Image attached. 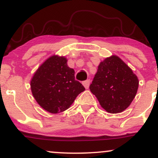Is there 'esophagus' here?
<instances>
[{"label": "esophagus", "mask_w": 158, "mask_h": 158, "mask_svg": "<svg viewBox=\"0 0 158 158\" xmlns=\"http://www.w3.org/2000/svg\"><path fill=\"white\" fill-rule=\"evenodd\" d=\"M82 84L85 86V88H86V89H88V88H89V85H90V80L89 79H88V80H85L84 81H82Z\"/></svg>", "instance_id": "obj_1"}]
</instances>
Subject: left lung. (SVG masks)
I'll return each mask as SVG.
<instances>
[{"mask_svg":"<svg viewBox=\"0 0 158 158\" xmlns=\"http://www.w3.org/2000/svg\"><path fill=\"white\" fill-rule=\"evenodd\" d=\"M138 85L131 69L118 56H112L100 62L90 90L106 111L117 114L130 106Z\"/></svg>","mask_w":158,"mask_h":158,"instance_id":"obj_1","label":"left lung"}]
</instances>
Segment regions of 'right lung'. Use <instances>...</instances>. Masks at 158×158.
I'll use <instances>...</instances> for the list:
<instances>
[{
	"instance_id": "add662e5",
	"label": "right lung",
	"mask_w": 158,
	"mask_h": 158,
	"mask_svg": "<svg viewBox=\"0 0 158 158\" xmlns=\"http://www.w3.org/2000/svg\"><path fill=\"white\" fill-rule=\"evenodd\" d=\"M64 56H52L38 68L30 81L32 94L41 108L52 114L64 111L85 88L75 79Z\"/></svg>"
}]
</instances>
